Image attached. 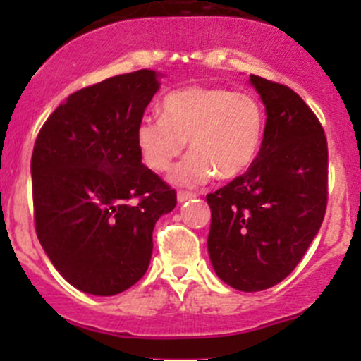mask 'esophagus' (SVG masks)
Here are the masks:
<instances>
[{"instance_id":"obj_1","label":"esophagus","mask_w":361,"mask_h":361,"mask_svg":"<svg viewBox=\"0 0 361 361\" xmlns=\"http://www.w3.org/2000/svg\"><path fill=\"white\" fill-rule=\"evenodd\" d=\"M195 194H192V192H178L176 199L178 202H185V201H190V199H194Z\"/></svg>"}]
</instances>
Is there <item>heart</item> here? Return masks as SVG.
<instances>
[{"label":"heart","instance_id":"heart-1","mask_svg":"<svg viewBox=\"0 0 361 361\" xmlns=\"http://www.w3.org/2000/svg\"><path fill=\"white\" fill-rule=\"evenodd\" d=\"M265 116L251 94L192 85L167 94L162 115H145L136 126V147L150 169L167 171L185 150L192 154L171 173L181 187H197L216 174L234 180L257 160Z\"/></svg>","mask_w":361,"mask_h":361}]
</instances>
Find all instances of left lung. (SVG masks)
<instances>
[{"label":"left lung","mask_w":361,"mask_h":361,"mask_svg":"<svg viewBox=\"0 0 361 361\" xmlns=\"http://www.w3.org/2000/svg\"><path fill=\"white\" fill-rule=\"evenodd\" d=\"M265 106L260 154L243 176L207 195V253L218 278L241 292L278 285L297 267L326 209L329 148L298 94L250 75Z\"/></svg>","instance_id":"1"}]
</instances>
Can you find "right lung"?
Returning a JSON list of instances; mask_svg holds the SVG:
<instances>
[{
  "label": "right lung",
  "instance_id": "right-lung-1",
  "mask_svg": "<svg viewBox=\"0 0 361 361\" xmlns=\"http://www.w3.org/2000/svg\"><path fill=\"white\" fill-rule=\"evenodd\" d=\"M162 73L140 69L76 90L49 116L31 159L36 235L80 292L110 297L150 265L154 227L176 192L141 162L136 126Z\"/></svg>",
  "mask_w": 361,
  "mask_h": 361
}]
</instances>
